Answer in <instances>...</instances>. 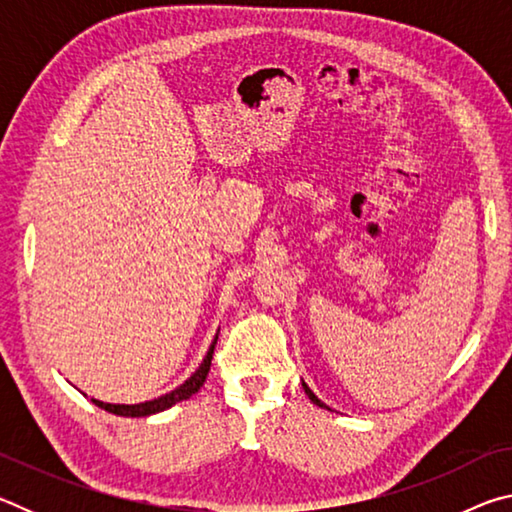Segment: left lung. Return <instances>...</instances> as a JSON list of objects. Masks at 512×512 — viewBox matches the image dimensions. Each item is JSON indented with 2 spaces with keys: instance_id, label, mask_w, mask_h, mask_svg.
I'll list each match as a JSON object with an SVG mask.
<instances>
[{
  "instance_id": "8db88e82",
  "label": "left lung",
  "mask_w": 512,
  "mask_h": 512,
  "mask_svg": "<svg viewBox=\"0 0 512 512\" xmlns=\"http://www.w3.org/2000/svg\"><path fill=\"white\" fill-rule=\"evenodd\" d=\"M302 388H305V393L309 395V400H311V402H314L316 406H320V409H323V406H325V404H323V402H320V400H318V397H316L314 393H311V388H309L307 384H302ZM325 409H327V406H325Z\"/></svg>"
}]
</instances>
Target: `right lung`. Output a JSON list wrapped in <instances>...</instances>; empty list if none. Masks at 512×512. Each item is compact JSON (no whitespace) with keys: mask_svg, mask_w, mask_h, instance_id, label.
<instances>
[{"mask_svg":"<svg viewBox=\"0 0 512 512\" xmlns=\"http://www.w3.org/2000/svg\"><path fill=\"white\" fill-rule=\"evenodd\" d=\"M216 339H219V336H216ZM216 339L212 343L210 352H207V357L203 359L201 366H198V370L185 381L183 386H178L176 391L162 395V397H158V400L142 402V404H106V402H99V400H92V402L97 404V406H101V409H106L108 413L124 415V418H144V415H153V413H160L164 409H169V406H173L176 402L189 400V397L201 391V386L205 384L207 372H210V366H212V354H214Z\"/></svg>","mask_w":512,"mask_h":512,"instance_id":"add662e5","label":"right lung"}]
</instances>
